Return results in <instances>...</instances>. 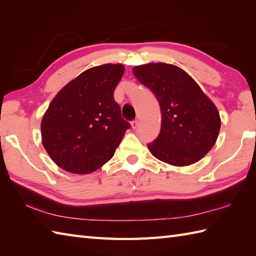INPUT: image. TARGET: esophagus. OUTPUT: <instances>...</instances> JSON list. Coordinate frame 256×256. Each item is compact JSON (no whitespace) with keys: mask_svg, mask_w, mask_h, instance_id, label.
<instances>
[{"mask_svg":"<svg viewBox=\"0 0 256 256\" xmlns=\"http://www.w3.org/2000/svg\"><path fill=\"white\" fill-rule=\"evenodd\" d=\"M131 126H132V128H136L138 126V120H134V121H132Z\"/></svg>","mask_w":256,"mask_h":256,"instance_id":"esophagus-1","label":"esophagus"}]
</instances>
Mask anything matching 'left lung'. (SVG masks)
Returning a JSON list of instances; mask_svg holds the SVG:
<instances>
[{
    "label": "left lung",
    "mask_w": 256,
    "mask_h": 256,
    "mask_svg": "<svg viewBox=\"0 0 256 256\" xmlns=\"http://www.w3.org/2000/svg\"><path fill=\"white\" fill-rule=\"evenodd\" d=\"M140 84L155 94L162 112L160 132L148 148L172 166H188L214 148L221 120L219 111L198 84L182 68L165 62L133 68Z\"/></svg>",
    "instance_id": "left-lung-1"
}]
</instances>
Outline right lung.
Segmentation results:
<instances>
[{
    "label": "right lung",
    "mask_w": 256,
    "mask_h": 256,
    "mask_svg": "<svg viewBox=\"0 0 256 256\" xmlns=\"http://www.w3.org/2000/svg\"><path fill=\"white\" fill-rule=\"evenodd\" d=\"M123 74L121 64L90 68L54 98L40 131L42 145L57 166L84 175L112 158L131 126L113 96Z\"/></svg>",
    "instance_id": "1"
}]
</instances>
